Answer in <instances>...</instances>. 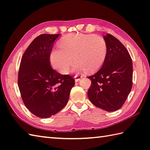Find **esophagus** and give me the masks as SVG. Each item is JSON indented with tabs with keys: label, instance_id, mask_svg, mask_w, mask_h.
Returning <instances> with one entry per match:
<instances>
[{
	"label": "esophagus",
	"instance_id": "1",
	"mask_svg": "<svg viewBox=\"0 0 150 150\" xmlns=\"http://www.w3.org/2000/svg\"><path fill=\"white\" fill-rule=\"evenodd\" d=\"M74 78H75V81L76 82H78V81H79L80 79L83 78V76H79V75H76Z\"/></svg>",
	"mask_w": 150,
	"mask_h": 150
}]
</instances>
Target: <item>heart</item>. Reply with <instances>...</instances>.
Masks as SVG:
<instances>
[{"instance_id": "obj_1", "label": "heart", "mask_w": 150, "mask_h": 150, "mask_svg": "<svg viewBox=\"0 0 150 150\" xmlns=\"http://www.w3.org/2000/svg\"><path fill=\"white\" fill-rule=\"evenodd\" d=\"M58 50H53L50 55L52 66L60 73L66 74L72 65L76 69L93 71L101 67L108 52L105 39L94 34H74L62 38L57 43Z\"/></svg>"}]
</instances>
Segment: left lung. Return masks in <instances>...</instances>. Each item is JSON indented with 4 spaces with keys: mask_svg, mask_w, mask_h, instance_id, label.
<instances>
[{
    "mask_svg": "<svg viewBox=\"0 0 150 150\" xmlns=\"http://www.w3.org/2000/svg\"><path fill=\"white\" fill-rule=\"evenodd\" d=\"M108 52L103 67L88 77L92 84L88 97L93 105L109 112L122 107L132 87V58L126 47L118 39L104 35Z\"/></svg>",
    "mask_w": 150,
    "mask_h": 150,
    "instance_id": "obj_1",
    "label": "left lung"
}]
</instances>
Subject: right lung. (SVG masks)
<instances>
[{"instance_id": "obj_1", "label": "right lung", "mask_w": 150, "mask_h": 150, "mask_svg": "<svg viewBox=\"0 0 150 150\" xmlns=\"http://www.w3.org/2000/svg\"><path fill=\"white\" fill-rule=\"evenodd\" d=\"M59 34H43L34 39L22 56L18 85L21 98L32 114L47 118L62 110L69 100L74 79L50 65L54 41Z\"/></svg>"}]
</instances>
